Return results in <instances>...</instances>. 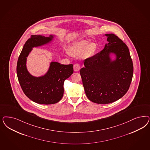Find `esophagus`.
Masks as SVG:
<instances>
[{"label":"esophagus","mask_w":150,"mask_h":150,"mask_svg":"<svg viewBox=\"0 0 150 150\" xmlns=\"http://www.w3.org/2000/svg\"><path fill=\"white\" fill-rule=\"evenodd\" d=\"M81 68V66L79 64H74L73 66V69L74 71L76 72H78Z\"/></svg>","instance_id":"esophagus-1"}]
</instances>
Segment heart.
<instances>
[{
  "label": "heart",
  "mask_w": 150,
  "mask_h": 150,
  "mask_svg": "<svg viewBox=\"0 0 150 150\" xmlns=\"http://www.w3.org/2000/svg\"><path fill=\"white\" fill-rule=\"evenodd\" d=\"M96 50V45L93 43H89L86 40H82L76 42L69 49V54L73 56H78L84 53L86 56H91Z\"/></svg>",
  "instance_id": "b5f03b06"
}]
</instances>
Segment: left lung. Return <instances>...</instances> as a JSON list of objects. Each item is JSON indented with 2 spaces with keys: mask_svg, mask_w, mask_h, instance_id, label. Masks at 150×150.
Masks as SVG:
<instances>
[{
  "mask_svg": "<svg viewBox=\"0 0 150 150\" xmlns=\"http://www.w3.org/2000/svg\"><path fill=\"white\" fill-rule=\"evenodd\" d=\"M108 44L99 53L84 61L80 70L88 98L97 104H109L123 97L130 86L134 67L129 48L114 34H105ZM111 54L116 58L112 60Z\"/></svg>",
  "mask_w": 150,
  "mask_h": 150,
  "instance_id": "8db88e82",
  "label": "left lung"
}]
</instances>
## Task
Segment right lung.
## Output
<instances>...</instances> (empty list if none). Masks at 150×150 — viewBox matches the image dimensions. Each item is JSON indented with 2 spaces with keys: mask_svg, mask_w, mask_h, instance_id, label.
<instances>
[{
  "mask_svg": "<svg viewBox=\"0 0 150 150\" xmlns=\"http://www.w3.org/2000/svg\"><path fill=\"white\" fill-rule=\"evenodd\" d=\"M53 38V35H32L25 42L17 62L18 78L25 94L32 101L41 104L59 102L63 97L64 82L73 73L72 64H61L57 62H51L47 72L40 77L33 76L28 71L26 59L33 48L49 44Z\"/></svg>",
  "mask_w": 150,
  "mask_h": 150,
  "instance_id": "obj_1",
  "label": "right lung"
}]
</instances>
